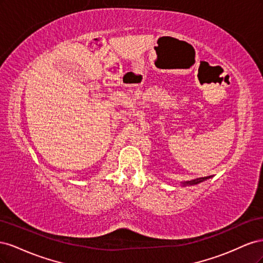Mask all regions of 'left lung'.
Segmentation results:
<instances>
[{
	"label": "left lung",
	"instance_id": "left-lung-1",
	"mask_svg": "<svg viewBox=\"0 0 263 263\" xmlns=\"http://www.w3.org/2000/svg\"><path fill=\"white\" fill-rule=\"evenodd\" d=\"M211 177H204V178H200V179H196V180H192V181H186V182H184L183 183V185H193V184H197V183H200V182H203L204 180H208V179H210Z\"/></svg>",
	"mask_w": 263,
	"mask_h": 263
}]
</instances>
